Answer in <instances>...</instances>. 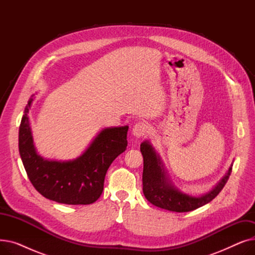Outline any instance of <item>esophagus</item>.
<instances>
[{
    "instance_id": "obj_1",
    "label": "esophagus",
    "mask_w": 255,
    "mask_h": 255,
    "mask_svg": "<svg viewBox=\"0 0 255 255\" xmlns=\"http://www.w3.org/2000/svg\"><path fill=\"white\" fill-rule=\"evenodd\" d=\"M149 130L150 129H149L148 124L144 123V122H138L134 126H133V128H132V134L134 135L135 137L139 138L141 136L148 135Z\"/></svg>"
}]
</instances>
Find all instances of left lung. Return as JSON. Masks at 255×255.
<instances>
[{
  "label": "left lung",
  "mask_w": 255,
  "mask_h": 255,
  "mask_svg": "<svg viewBox=\"0 0 255 255\" xmlns=\"http://www.w3.org/2000/svg\"><path fill=\"white\" fill-rule=\"evenodd\" d=\"M140 152L143 157L142 191L145 198L154 206L172 212H190L210 203L223 189L233 169L232 164L211 191L202 196H192L181 192L170 183L160 157L148 140L141 142Z\"/></svg>",
  "instance_id": "left-lung-1"
}]
</instances>
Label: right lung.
<instances>
[{
	"instance_id": "add662e5",
	"label": "right lung",
	"mask_w": 255,
	"mask_h": 255,
	"mask_svg": "<svg viewBox=\"0 0 255 255\" xmlns=\"http://www.w3.org/2000/svg\"><path fill=\"white\" fill-rule=\"evenodd\" d=\"M25 106L19 126L18 148L24 169L35 189L44 197L65 205H90L100 197L106 171L127 148L128 126L103 129L78 158L47 160L37 154Z\"/></svg>"
}]
</instances>
